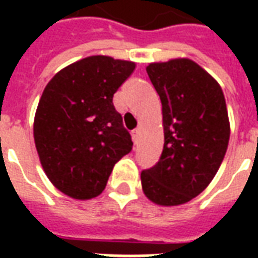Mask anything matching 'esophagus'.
Masks as SVG:
<instances>
[{
    "mask_svg": "<svg viewBox=\"0 0 258 258\" xmlns=\"http://www.w3.org/2000/svg\"><path fill=\"white\" fill-rule=\"evenodd\" d=\"M140 133H141L140 128H135L134 131H133V138H134L135 142H138V138H140Z\"/></svg>",
    "mask_w": 258,
    "mask_h": 258,
    "instance_id": "34e87169",
    "label": "esophagus"
}]
</instances>
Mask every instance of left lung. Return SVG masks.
<instances>
[{
	"instance_id": "left-lung-1",
	"label": "left lung",
	"mask_w": 258,
	"mask_h": 258,
	"mask_svg": "<svg viewBox=\"0 0 258 258\" xmlns=\"http://www.w3.org/2000/svg\"><path fill=\"white\" fill-rule=\"evenodd\" d=\"M162 101L164 145L155 167L141 173L142 190L157 206L188 203L209 186L229 142L221 87L188 58L146 66Z\"/></svg>"
}]
</instances>
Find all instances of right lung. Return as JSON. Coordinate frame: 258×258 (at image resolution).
Here are the masks:
<instances>
[{
  "instance_id": "add662e5",
  "label": "right lung",
  "mask_w": 258,
  "mask_h": 258,
  "mask_svg": "<svg viewBox=\"0 0 258 258\" xmlns=\"http://www.w3.org/2000/svg\"><path fill=\"white\" fill-rule=\"evenodd\" d=\"M135 62L94 55L49 80L37 106L33 135L44 173L69 198L102 194L114 164L133 149L113 95Z\"/></svg>"
}]
</instances>
